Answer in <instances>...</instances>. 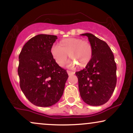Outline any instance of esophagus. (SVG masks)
<instances>
[{"instance_id": "34e87169", "label": "esophagus", "mask_w": 133, "mask_h": 133, "mask_svg": "<svg viewBox=\"0 0 133 133\" xmlns=\"http://www.w3.org/2000/svg\"><path fill=\"white\" fill-rule=\"evenodd\" d=\"M68 74L69 76H72V75H74V74H75V72H74L68 71Z\"/></svg>"}]
</instances>
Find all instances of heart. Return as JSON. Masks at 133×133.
<instances>
[{
	"label": "heart",
	"instance_id": "obj_1",
	"mask_svg": "<svg viewBox=\"0 0 133 133\" xmlns=\"http://www.w3.org/2000/svg\"><path fill=\"white\" fill-rule=\"evenodd\" d=\"M51 55L59 66H64L68 59V54L72 59L70 68H74L77 64L80 68L86 66L92 57V48L88 41L81 38H66L59 42V45L51 47ZM75 62L76 63L74 62Z\"/></svg>",
	"mask_w": 133,
	"mask_h": 133
}]
</instances>
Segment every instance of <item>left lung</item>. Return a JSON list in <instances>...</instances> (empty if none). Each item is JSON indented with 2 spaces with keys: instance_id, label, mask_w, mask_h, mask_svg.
<instances>
[{
  "instance_id": "left-lung-1",
  "label": "left lung",
  "mask_w": 133,
  "mask_h": 133,
  "mask_svg": "<svg viewBox=\"0 0 133 133\" xmlns=\"http://www.w3.org/2000/svg\"><path fill=\"white\" fill-rule=\"evenodd\" d=\"M87 36L92 48V57L81 71L76 72L82 99L91 106H101L109 101L116 85V64L113 53L104 41L90 33Z\"/></svg>"
}]
</instances>
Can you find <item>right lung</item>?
<instances>
[{"label": "right lung", "mask_w": 133, "mask_h": 133, "mask_svg": "<svg viewBox=\"0 0 133 133\" xmlns=\"http://www.w3.org/2000/svg\"><path fill=\"white\" fill-rule=\"evenodd\" d=\"M57 39L53 35L36 36L25 44L19 56L20 87L36 106H52L63 94L68 74L56 63L51 52Z\"/></svg>", "instance_id": "right-lung-1"}]
</instances>
